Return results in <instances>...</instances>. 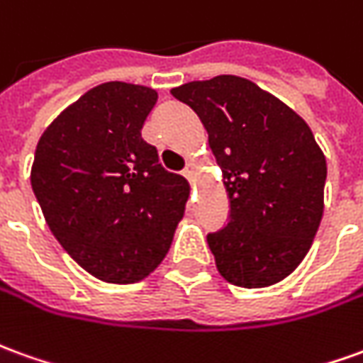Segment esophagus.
I'll return each instance as SVG.
<instances>
[{"label":"esophagus","instance_id":"1","mask_svg":"<svg viewBox=\"0 0 363 363\" xmlns=\"http://www.w3.org/2000/svg\"><path fill=\"white\" fill-rule=\"evenodd\" d=\"M196 169H199V167H196V163H192V161H190V163L184 167L182 174H184V177H186L189 181H192V179H194V174H196Z\"/></svg>","mask_w":363,"mask_h":363}]
</instances>
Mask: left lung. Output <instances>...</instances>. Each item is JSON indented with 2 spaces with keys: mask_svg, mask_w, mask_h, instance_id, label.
<instances>
[{
  "mask_svg": "<svg viewBox=\"0 0 363 363\" xmlns=\"http://www.w3.org/2000/svg\"><path fill=\"white\" fill-rule=\"evenodd\" d=\"M171 94L200 118L224 174L228 224L206 235L220 275L243 289L279 283L305 259L323 220L326 159L313 131L240 76Z\"/></svg>",
  "mask_w": 363,
  "mask_h": 363,
  "instance_id": "1",
  "label": "left lung"
}]
</instances>
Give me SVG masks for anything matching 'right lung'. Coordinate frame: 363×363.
Listing matches in <instances>:
<instances>
[{
  "label": "right lung",
  "mask_w": 363,
  "mask_h": 363,
  "mask_svg": "<svg viewBox=\"0 0 363 363\" xmlns=\"http://www.w3.org/2000/svg\"><path fill=\"white\" fill-rule=\"evenodd\" d=\"M157 102L147 86L106 82L40 135L31 186L50 232L106 283H138L171 247L189 182L164 171L141 138Z\"/></svg>",
  "instance_id": "obj_1"
}]
</instances>
